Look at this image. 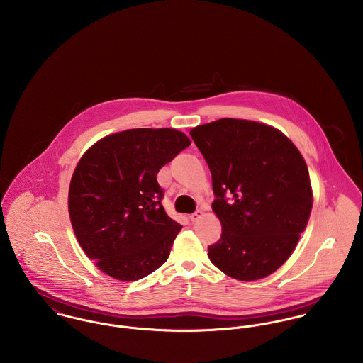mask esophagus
<instances>
[{"instance_id": "esophagus-1", "label": "esophagus", "mask_w": 363, "mask_h": 363, "mask_svg": "<svg viewBox=\"0 0 363 363\" xmlns=\"http://www.w3.org/2000/svg\"><path fill=\"white\" fill-rule=\"evenodd\" d=\"M203 215H204V212H203L201 209H197L194 213L190 215V220H191V222H197Z\"/></svg>"}]
</instances>
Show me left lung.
Here are the masks:
<instances>
[{
  "label": "left lung",
  "instance_id": "obj_1",
  "mask_svg": "<svg viewBox=\"0 0 363 363\" xmlns=\"http://www.w3.org/2000/svg\"><path fill=\"white\" fill-rule=\"evenodd\" d=\"M190 135L212 176L220 239L208 257L226 275L256 281L277 271L298 245L311 215V177L298 148L278 130L220 118Z\"/></svg>",
  "mask_w": 363,
  "mask_h": 363
}]
</instances>
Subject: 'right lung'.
<instances>
[{
  "label": "right lung",
  "instance_id": "right-lung-1",
  "mask_svg": "<svg viewBox=\"0 0 363 363\" xmlns=\"http://www.w3.org/2000/svg\"><path fill=\"white\" fill-rule=\"evenodd\" d=\"M190 144L173 128H134L104 137L81 157L69 218L82 250L107 275L137 281L169 257L182 225L162 206L156 174Z\"/></svg>",
  "mask_w": 363,
  "mask_h": 363
}]
</instances>
